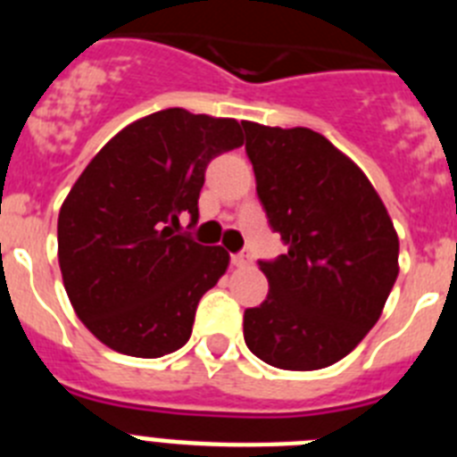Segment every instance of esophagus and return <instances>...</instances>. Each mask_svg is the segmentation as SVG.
Instances as JSON below:
<instances>
[{
  "label": "esophagus",
  "mask_w": 457,
  "mask_h": 457,
  "mask_svg": "<svg viewBox=\"0 0 457 457\" xmlns=\"http://www.w3.org/2000/svg\"><path fill=\"white\" fill-rule=\"evenodd\" d=\"M231 263L236 265V268H247V265L252 263V253H249V249H242V252L233 253Z\"/></svg>",
  "instance_id": "esophagus-1"
}]
</instances>
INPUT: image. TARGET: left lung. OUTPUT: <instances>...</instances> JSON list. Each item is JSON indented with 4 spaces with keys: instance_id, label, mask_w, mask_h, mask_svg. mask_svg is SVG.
Here are the masks:
<instances>
[{
    "instance_id": "obj_1",
    "label": "left lung",
    "mask_w": 457,
    "mask_h": 457,
    "mask_svg": "<svg viewBox=\"0 0 457 457\" xmlns=\"http://www.w3.org/2000/svg\"><path fill=\"white\" fill-rule=\"evenodd\" d=\"M242 128L258 201L288 247L258 261L270 293L245 311V343L277 369H325L378 322L398 277V236L361 169L325 137Z\"/></svg>"
}]
</instances>
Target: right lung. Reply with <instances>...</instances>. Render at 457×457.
<instances>
[{
	"label": "right lung",
	"mask_w": 457,
	"mask_h": 457,
	"mask_svg": "<svg viewBox=\"0 0 457 457\" xmlns=\"http://www.w3.org/2000/svg\"><path fill=\"white\" fill-rule=\"evenodd\" d=\"M233 119L173 107L135 120L93 157L59 212V265L79 320L107 348L155 359L183 348L199 300L228 268L199 221L210 160L242 146Z\"/></svg>",
	"instance_id": "1"
}]
</instances>
